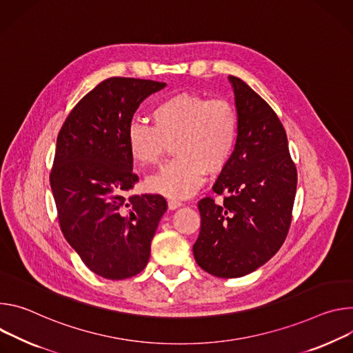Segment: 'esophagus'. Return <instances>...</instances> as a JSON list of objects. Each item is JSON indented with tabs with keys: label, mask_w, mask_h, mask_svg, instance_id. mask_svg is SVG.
I'll return each mask as SVG.
<instances>
[{
	"label": "esophagus",
	"mask_w": 353,
	"mask_h": 353,
	"mask_svg": "<svg viewBox=\"0 0 353 353\" xmlns=\"http://www.w3.org/2000/svg\"><path fill=\"white\" fill-rule=\"evenodd\" d=\"M182 203L179 202V201H176V199H170L168 201V208L171 209V210H174V209H176V208H179Z\"/></svg>",
	"instance_id": "1"
}]
</instances>
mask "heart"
I'll list each match as a JSON object with an SVG mask.
<instances>
[{"label": "heart", "instance_id": "1", "mask_svg": "<svg viewBox=\"0 0 353 353\" xmlns=\"http://www.w3.org/2000/svg\"><path fill=\"white\" fill-rule=\"evenodd\" d=\"M152 126L134 122L126 141L141 168L161 164L170 144L178 159L147 181V188L172 199L196 192L206 172L216 175L230 163L239 134V116L231 102L196 92H181L151 109Z\"/></svg>", "mask_w": 353, "mask_h": 353}]
</instances>
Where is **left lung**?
Segmentation results:
<instances>
[{"label": "left lung", "instance_id": "1", "mask_svg": "<svg viewBox=\"0 0 353 353\" xmlns=\"http://www.w3.org/2000/svg\"><path fill=\"white\" fill-rule=\"evenodd\" d=\"M239 134L213 192L223 202L199 201L201 232L193 244L198 265L217 278H240L275 255L286 240L297 170L278 114L250 85L230 75Z\"/></svg>", "mask_w": 353, "mask_h": 353}]
</instances>
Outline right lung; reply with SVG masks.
Listing matches in <instances>:
<instances>
[{"mask_svg":"<svg viewBox=\"0 0 353 353\" xmlns=\"http://www.w3.org/2000/svg\"><path fill=\"white\" fill-rule=\"evenodd\" d=\"M165 83L110 77L90 91L64 121L50 172L60 228L97 275L136 276L167 210L161 194L126 196L139 176L126 134L139 105Z\"/></svg>","mask_w":353,"mask_h":353,"instance_id":"1","label":"right lung"}]
</instances>
